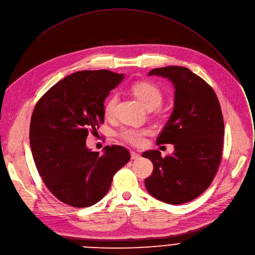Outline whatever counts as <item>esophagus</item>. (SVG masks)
<instances>
[{
	"label": "esophagus",
	"mask_w": 255,
	"mask_h": 255,
	"mask_svg": "<svg viewBox=\"0 0 255 255\" xmlns=\"http://www.w3.org/2000/svg\"><path fill=\"white\" fill-rule=\"evenodd\" d=\"M138 158H140V154L135 151H131V159H138Z\"/></svg>",
	"instance_id": "1"
}]
</instances>
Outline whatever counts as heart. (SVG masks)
I'll list each match as a JSON object with an SVG mask.
<instances>
[{
  "label": "heart",
  "mask_w": 255,
  "mask_h": 255,
  "mask_svg": "<svg viewBox=\"0 0 255 255\" xmlns=\"http://www.w3.org/2000/svg\"><path fill=\"white\" fill-rule=\"evenodd\" d=\"M132 94L140 101V103L147 109L156 108L163 99L160 89L149 81H139L131 85ZM117 95H112L105 103L104 113L106 117H112L117 104ZM149 133L147 128H123L120 132V137L128 143L139 146L144 143L145 136Z\"/></svg>",
  "instance_id": "1"
}]
</instances>
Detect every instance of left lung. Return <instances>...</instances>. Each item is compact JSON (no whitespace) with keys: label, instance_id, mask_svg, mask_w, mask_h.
<instances>
[{"label":"left lung","instance_id":"1","mask_svg":"<svg viewBox=\"0 0 255 255\" xmlns=\"http://www.w3.org/2000/svg\"><path fill=\"white\" fill-rule=\"evenodd\" d=\"M168 78L175 87L174 110L156 144H174L172 155L147 150L153 164L144 184L154 198L170 204L186 203L204 192L219 169L224 119L216 92L202 78L181 66L156 68L148 76Z\"/></svg>","mask_w":255,"mask_h":255}]
</instances>
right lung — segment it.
Wrapping results in <instances>:
<instances>
[{
  "label": "right lung",
  "mask_w": 255,
  "mask_h": 255,
  "mask_svg": "<svg viewBox=\"0 0 255 255\" xmlns=\"http://www.w3.org/2000/svg\"><path fill=\"white\" fill-rule=\"evenodd\" d=\"M123 78L109 70L79 71L52 86L34 107L29 139L36 169L48 189L68 205L99 202L130 159L123 146L108 145L100 155L85 143L88 133L104 123V102Z\"/></svg>",
  "instance_id": "add662e5"
}]
</instances>
